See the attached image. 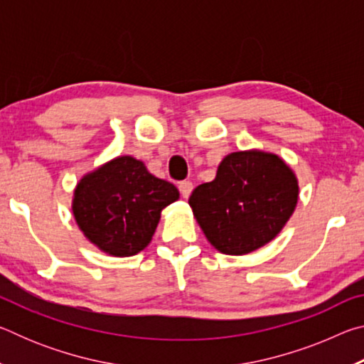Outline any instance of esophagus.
<instances>
[{
  "label": "esophagus",
  "mask_w": 364,
  "mask_h": 364,
  "mask_svg": "<svg viewBox=\"0 0 364 364\" xmlns=\"http://www.w3.org/2000/svg\"><path fill=\"white\" fill-rule=\"evenodd\" d=\"M193 188H194L193 183L188 181V180H184V181L180 183V193H181L184 199H188V197L191 196V193H193Z\"/></svg>",
  "instance_id": "esophagus-1"
}]
</instances>
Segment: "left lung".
<instances>
[{"label":"left lung","mask_w":364,"mask_h":364,"mask_svg":"<svg viewBox=\"0 0 364 364\" xmlns=\"http://www.w3.org/2000/svg\"><path fill=\"white\" fill-rule=\"evenodd\" d=\"M297 199L292 170L274 154L250 151L221 160L215 180L199 184L189 205L215 249L242 255L282 230Z\"/></svg>","instance_id":"left-lung-1"}]
</instances>
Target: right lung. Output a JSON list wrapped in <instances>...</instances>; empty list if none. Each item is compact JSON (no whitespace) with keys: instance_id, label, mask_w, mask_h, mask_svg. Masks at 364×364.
Listing matches in <instances>:
<instances>
[{"instance_id":"add662e5","label":"right lung","mask_w":364,"mask_h":364,"mask_svg":"<svg viewBox=\"0 0 364 364\" xmlns=\"http://www.w3.org/2000/svg\"><path fill=\"white\" fill-rule=\"evenodd\" d=\"M180 193L173 184L151 175L143 162L117 157L82 178L73 197V215L91 242L114 257L143 250L160 212Z\"/></svg>"}]
</instances>
